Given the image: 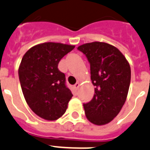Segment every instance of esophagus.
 I'll list each match as a JSON object with an SVG mask.
<instances>
[{"mask_svg": "<svg viewBox=\"0 0 150 150\" xmlns=\"http://www.w3.org/2000/svg\"><path fill=\"white\" fill-rule=\"evenodd\" d=\"M79 86H80V83H79V82H77L76 84H75V86H74V87H75V88L76 90H78L79 89Z\"/></svg>", "mask_w": 150, "mask_h": 150, "instance_id": "1", "label": "esophagus"}]
</instances>
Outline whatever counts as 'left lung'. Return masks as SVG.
<instances>
[{
    "label": "left lung",
    "instance_id": "obj_1",
    "mask_svg": "<svg viewBox=\"0 0 150 150\" xmlns=\"http://www.w3.org/2000/svg\"><path fill=\"white\" fill-rule=\"evenodd\" d=\"M78 50L89 62L95 87L93 99L83 104L86 117L94 125H106L116 117L125 103L131 82L130 65L118 49L106 43H88Z\"/></svg>",
    "mask_w": 150,
    "mask_h": 150
}]
</instances>
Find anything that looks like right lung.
<instances>
[{
    "instance_id": "add662e5",
    "label": "right lung",
    "mask_w": 150,
    "mask_h": 150,
    "mask_svg": "<svg viewBox=\"0 0 150 150\" xmlns=\"http://www.w3.org/2000/svg\"><path fill=\"white\" fill-rule=\"evenodd\" d=\"M74 48L60 43L38 44L30 48L21 61L19 79L25 101L44 119L54 121L62 116L73 96L58 64Z\"/></svg>"
}]
</instances>
